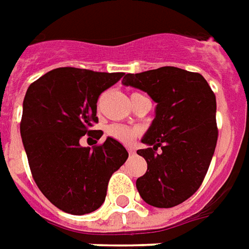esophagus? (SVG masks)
Instances as JSON below:
<instances>
[{"label": "esophagus", "mask_w": 249, "mask_h": 249, "mask_svg": "<svg viewBox=\"0 0 249 249\" xmlns=\"http://www.w3.org/2000/svg\"><path fill=\"white\" fill-rule=\"evenodd\" d=\"M127 150H128V154H130V156H134V154H135L134 147H127Z\"/></svg>", "instance_id": "34e87169"}]
</instances>
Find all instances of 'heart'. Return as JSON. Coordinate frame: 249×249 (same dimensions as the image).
<instances>
[{
	"instance_id": "obj_1",
	"label": "heart",
	"mask_w": 249,
	"mask_h": 249,
	"mask_svg": "<svg viewBox=\"0 0 249 249\" xmlns=\"http://www.w3.org/2000/svg\"><path fill=\"white\" fill-rule=\"evenodd\" d=\"M106 133L108 137L114 138L116 141L122 142V143H130L134 141V138L138 134V131L133 127H128L124 124H119V123H112L106 128Z\"/></svg>"
}]
</instances>
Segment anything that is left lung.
<instances>
[{"mask_svg":"<svg viewBox=\"0 0 249 249\" xmlns=\"http://www.w3.org/2000/svg\"><path fill=\"white\" fill-rule=\"evenodd\" d=\"M122 84L146 92L157 104L142 138L147 147L137 150L147 162L137 190L152 206H178L199 188L213 159L218 138L215 95L199 73L174 66L128 73ZM159 147L161 152L156 154Z\"/></svg>","mask_w":249,"mask_h":249,"instance_id":"obj_1","label":"left lung"}]
</instances>
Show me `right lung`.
<instances>
[{"label": "right lung", "mask_w": 249, "mask_h": 249, "mask_svg": "<svg viewBox=\"0 0 249 249\" xmlns=\"http://www.w3.org/2000/svg\"><path fill=\"white\" fill-rule=\"evenodd\" d=\"M123 73H100L58 68L32 82L23 102L20 133L32 178L47 199L65 213L82 215L102 206L109 178L128 153L111 137L102 145L82 147V135L100 138L90 130L97 99Z\"/></svg>", "instance_id": "right-lung-1"}]
</instances>
